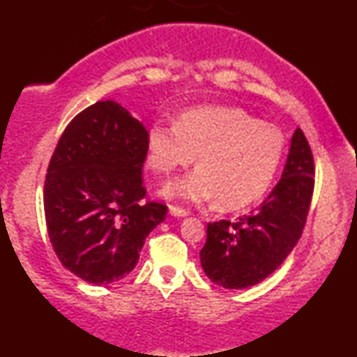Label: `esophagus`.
<instances>
[{"mask_svg":"<svg viewBox=\"0 0 357 357\" xmlns=\"http://www.w3.org/2000/svg\"><path fill=\"white\" fill-rule=\"evenodd\" d=\"M169 213H170V216H175V218H185V216H188L187 209L178 208V206H169Z\"/></svg>","mask_w":357,"mask_h":357,"instance_id":"esophagus-1","label":"esophagus"}]
</instances>
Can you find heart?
<instances>
[{"mask_svg":"<svg viewBox=\"0 0 357 357\" xmlns=\"http://www.w3.org/2000/svg\"><path fill=\"white\" fill-rule=\"evenodd\" d=\"M286 139L275 125L241 109L199 107L175 123L155 121L148 131V165L170 177L198 155V169L169 183L164 197L199 203L216 198L236 211L260 199L275 178Z\"/></svg>","mask_w":357,"mask_h":357,"instance_id":"obj_1","label":"heart"}]
</instances>
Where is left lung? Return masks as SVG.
Here are the masks:
<instances>
[{"mask_svg":"<svg viewBox=\"0 0 357 357\" xmlns=\"http://www.w3.org/2000/svg\"><path fill=\"white\" fill-rule=\"evenodd\" d=\"M314 155L301 128L291 138L281 180L250 216L209 222L203 271L226 289L255 286L281 266L304 231L314 193Z\"/></svg>","mask_w":357,"mask_h":357,"instance_id":"left-lung-1","label":"left lung"}]
</instances>
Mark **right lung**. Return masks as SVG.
Listing matches in <instances>:
<instances>
[{
	"label": "right lung",
	"instance_id": "add662e5",
	"mask_svg": "<svg viewBox=\"0 0 357 357\" xmlns=\"http://www.w3.org/2000/svg\"><path fill=\"white\" fill-rule=\"evenodd\" d=\"M146 154L148 130L114 100L87 107L63 131L43 206L58 260L81 280L100 286L128 275L164 221L165 204L143 202Z\"/></svg>",
	"mask_w": 357,
	"mask_h": 357
}]
</instances>
